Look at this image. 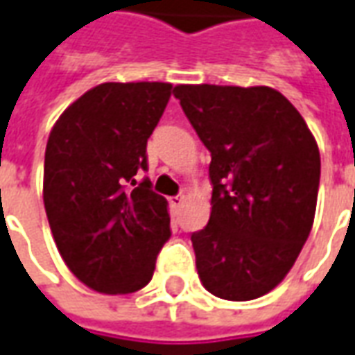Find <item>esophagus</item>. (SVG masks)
I'll return each mask as SVG.
<instances>
[{
	"label": "esophagus",
	"mask_w": 355,
	"mask_h": 355,
	"mask_svg": "<svg viewBox=\"0 0 355 355\" xmlns=\"http://www.w3.org/2000/svg\"><path fill=\"white\" fill-rule=\"evenodd\" d=\"M184 196L180 194V196H175V198H169V203L171 205H173V207H180V205H182V203H184Z\"/></svg>",
	"instance_id": "34e87169"
}]
</instances>
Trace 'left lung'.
<instances>
[{
	"label": "left lung",
	"mask_w": 355,
	"mask_h": 355,
	"mask_svg": "<svg viewBox=\"0 0 355 355\" xmlns=\"http://www.w3.org/2000/svg\"><path fill=\"white\" fill-rule=\"evenodd\" d=\"M173 94L211 153V215L192 234L200 281L217 298H259L288 275L313 227L315 138L269 86L178 84Z\"/></svg>",
	"instance_id": "obj_1"
}]
</instances>
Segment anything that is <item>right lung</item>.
Wrapping results in <instances>:
<instances>
[{"mask_svg":"<svg viewBox=\"0 0 355 355\" xmlns=\"http://www.w3.org/2000/svg\"><path fill=\"white\" fill-rule=\"evenodd\" d=\"M171 94L169 83L98 84L49 132L44 163L49 229L71 272L101 294L144 288L171 236L167 200L150 190L148 178L135 180L148 169V138Z\"/></svg>","mask_w":355,"mask_h":355,"instance_id":"add662e5","label":"right lung"}]
</instances>
